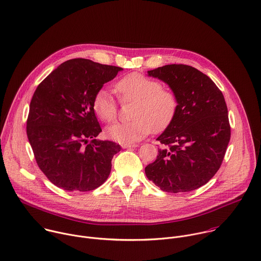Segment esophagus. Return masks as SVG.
<instances>
[{"label": "esophagus", "mask_w": 261, "mask_h": 261, "mask_svg": "<svg viewBox=\"0 0 261 261\" xmlns=\"http://www.w3.org/2000/svg\"><path fill=\"white\" fill-rule=\"evenodd\" d=\"M138 146V144L136 143H131V144H122L123 148H131V147H136Z\"/></svg>", "instance_id": "obj_1"}]
</instances>
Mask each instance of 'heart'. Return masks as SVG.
Segmentation results:
<instances>
[{"label": "heart", "mask_w": 261, "mask_h": 261, "mask_svg": "<svg viewBox=\"0 0 261 261\" xmlns=\"http://www.w3.org/2000/svg\"><path fill=\"white\" fill-rule=\"evenodd\" d=\"M116 90L122 101H135L131 118L126 123H115L107 129L108 136L120 143L131 144L145 137L151 129L161 131L174 118L178 109L176 93L144 74L133 72L116 84ZM93 109L106 123L113 122L118 114V105L112 92L99 89L93 99Z\"/></svg>", "instance_id": "obj_1"}]
</instances>
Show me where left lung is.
Here are the masks:
<instances>
[{"label":"left lung","mask_w":261,"mask_h":261,"mask_svg":"<svg viewBox=\"0 0 261 261\" xmlns=\"http://www.w3.org/2000/svg\"><path fill=\"white\" fill-rule=\"evenodd\" d=\"M147 74L176 93L178 109L156 138L162 147L145 167V175L167 193L197 190L216 174L230 139L223 94L208 75L191 65L168 64Z\"/></svg>","instance_id":"obj_1"}]
</instances>
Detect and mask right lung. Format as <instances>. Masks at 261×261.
<instances>
[{
	"label": "right lung",
	"mask_w": 261,
	"mask_h": 261,
	"mask_svg": "<svg viewBox=\"0 0 261 261\" xmlns=\"http://www.w3.org/2000/svg\"><path fill=\"white\" fill-rule=\"evenodd\" d=\"M122 67L74 58L61 63L33 95L27 134L39 168L56 187L89 192L109 177L121 146L98 140L93 99Z\"/></svg>",
	"instance_id": "right-lung-1"
}]
</instances>
